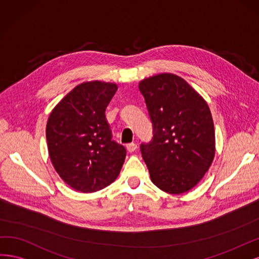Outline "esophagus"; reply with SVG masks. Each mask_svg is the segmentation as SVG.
<instances>
[{"label":"esophagus","instance_id":"esophagus-1","mask_svg":"<svg viewBox=\"0 0 259 259\" xmlns=\"http://www.w3.org/2000/svg\"><path fill=\"white\" fill-rule=\"evenodd\" d=\"M126 147H127V151L129 152V153H132V152H135L136 149H137V144L136 143H128L127 145H126Z\"/></svg>","mask_w":259,"mask_h":259}]
</instances>
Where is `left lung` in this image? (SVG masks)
<instances>
[{"label":"left lung","mask_w":259,"mask_h":259,"mask_svg":"<svg viewBox=\"0 0 259 259\" xmlns=\"http://www.w3.org/2000/svg\"><path fill=\"white\" fill-rule=\"evenodd\" d=\"M153 123V138L140 149L154 184L179 195L195 187L215 154L211 111L178 75L163 73L139 84Z\"/></svg>","instance_id":"1"}]
</instances>
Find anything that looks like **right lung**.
Listing matches in <instances>:
<instances>
[{"label": "right lung", "instance_id": "add662e5", "mask_svg": "<svg viewBox=\"0 0 259 259\" xmlns=\"http://www.w3.org/2000/svg\"><path fill=\"white\" fill-rule=\"evenodd\" d=\"M117 85L87 81L66 95L49 116L48 153L54 168L73 189L95 193L113 183L127 151L113 141L105 110Z\"/></svg>", "mask_w": 259, "mask_h": 259}]
</instances>
